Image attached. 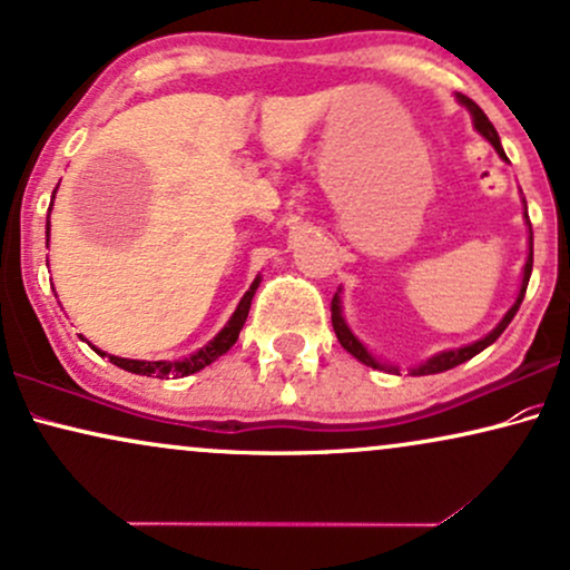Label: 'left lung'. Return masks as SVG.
<instances>
[{"label": "left lung", "instance_id": "obj_1", "mask_svg": "<svg viewBox=\"0 0 570 570\" xmlns=\"http://www.w3.org/2000/svg\"><path fill=\"white\" fill-rule=\"evenodd\" d=\"M458 99H460V102H463V105L468 107V110H471V115H473V124H476L479 134H481V136H487V139L492 141V147L497 149V155H500L502 160H508L505 153H502L500 136H497L494 126L489 124V118H487V115H484V110H481V107H479L476 102H473V99H468L465 94H458ZM531 263H534V249H529V261H525V268H523V284H521V292H518V299H515V305L508 309V313H505V318H502L500 323H497V328L492 331V334H487L484 338H479V342L468 344V347H463V350H450V352H442V355L431 357L429 363H423L421 368H415V371H413L415 376H429V373H442V371H450V368H455V365L465 363V360H471L473 355H479L481 350H487L489 344H494L497 338H500L502 331L508 328V323L513 321V315L518 313V307H521V302H523V294H525V286H529V278H531ZM331 323H334V331H336V338H338V344H342V347L347 350V352H352V355H355V357L360 360V363L371 365V368H384V365L376 363V360H373V357L368 355V350H365L363 344H360L357 338L352 336V331L347 328V323H344V318H342V307H338V297L331 299Z\"/></svg>", "mask_w": 570, "mask_h": 570}]
</instances>
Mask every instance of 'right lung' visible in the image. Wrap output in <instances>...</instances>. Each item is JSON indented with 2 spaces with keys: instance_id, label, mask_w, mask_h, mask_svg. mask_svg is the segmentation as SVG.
<instances>
[{
  "instance_id": "add662e5",
  "label": "right lung",
  "mask_w": 570,
  "mask_h": 570,
  "mask_svg": "<svg viewBox=\"0 0 570 570\" xmlns=\"http://www.w3.org/2000/svg\"><path fill=\"white\" fill-rule=\"evenodd\" d=\"M47 236H49V220H47ZM261 286V278L252 281L249 292L244 294L239 307H236V313L232 315V321L226 323V328L220 331L218 336L213 338L210 344H205L199 352H194L191 357L186 360H178V363H165V360H157V363H147V360H126V357H115V355H107V352H99L102 357H110V363L118 365V368H124L128 373H139V376H153V379H165V376H173V379H181V376H189V373H197L205 368V365H210L213 360H218L223 352H228L234 347V342L239 338V331L244 326V321H247L249 315V305H252V297H255V289Z\"/></svg>"
}]
</instances>
